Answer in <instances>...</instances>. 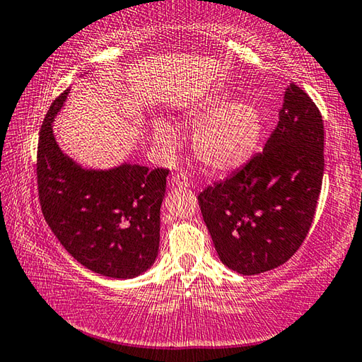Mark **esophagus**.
Here are the masks:
<instances>
[{"label":"esophagus","instance_id":"34e87169","mask_svg":"<svg viewBox=\"0 0 362 362\" xmlns=\"http://www.w3.org/2000/svg\"><path fill=\"white\" fill-rule=\"evenodd\" d=\"M170 185L179 187V188H188L189 180L185 174H174L173 179H170Z\"/></svg>","mask_w":362,"mask_h":362}]
</instances>
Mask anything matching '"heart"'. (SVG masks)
Masks as SVG:
<instances>
[{
    "mask_svg": "<svg viewBox=\"0 0 362 362\" xmlns=\"http://www.w3.org/2000/svg\"><path fill=\"white\" fill-rule=\"evenodd\" d=\"M188 127L198 128L193 148L204 168L216 174L233 173L250 161L262 134V115L255 104L233 101L229 91H218L187 110ZM153 136L166 152H175L179 136L166 120H155Z\"/></svg>",
    "mask_w": 362,
    "mask_h": 362,
    "instance_id": "heart-1",
    "label": "heart"
}]
</instances>
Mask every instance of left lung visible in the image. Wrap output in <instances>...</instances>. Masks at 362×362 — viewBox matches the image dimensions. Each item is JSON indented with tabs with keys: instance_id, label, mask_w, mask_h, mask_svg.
<instances>
[{
	"instance_id": "8db88e82",
	"label": "left lung",
	"mask_w": 362,
	"mask_h": 362,
	"mask_svg": "<svg viewBox=\"0 0 362 362\" xmlns=\"http://www.w3.org/2000/svg\"><path fill=\"white\" fill-rule=\"evenodd\" d=\"M325 128L318 107L290 83L277 128L225 180L198 194L218 258L242 275L284 264L307 238L325 170Z\"/></svg>"
}]
</instances>
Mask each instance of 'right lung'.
<instances>
[{"label": "right lung", "instance_id": "obj_1", "mask_svg": "<svg viewBox=\"0 0 362 362\" xmlns=\"http://www.w3.org/2000/svg\"><path fill=\"white\" fill-rule=\"evenodd\" d=\"M69 88L52 103L39 133L37 189L44 218L64 250L90 271L134 279L160 247V209L168 169L123 163L87 169L58 147L54 123Z\"/></svg>", "mask_w": 362, "mask_h": 362}]
</instances>
